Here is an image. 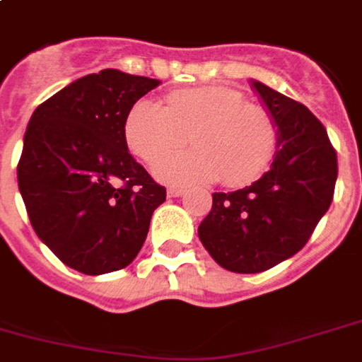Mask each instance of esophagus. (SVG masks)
<instances>
[{
  "instance_id": "esophagus-1",
  "label": "esophagus",
  "mask_w": 362,
  "mask_h": 362,
  "mask_svg": "<svg viewBox=\"0 0 362 362\" xmlns=\"http://www.w3.org/2000/svg\"><path fill=\"white\" fill-rule=\"evenodd\" d=\"M167 194L168 197H180V195L186 194V188H182V186H170Z\"/></svg>"
}]
</instances>
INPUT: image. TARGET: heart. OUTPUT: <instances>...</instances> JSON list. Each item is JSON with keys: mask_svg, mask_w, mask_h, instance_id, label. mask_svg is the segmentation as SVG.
I'll return each instance as SVG.
<instances>
[{"mask_svg": "<svg viewBox=\"0 0 362 362\" xmlns=\"http://www.w3.org/2000/svg\"><path fill=\"white\" fill-rule=\"evenodd\" d=\"M186 135L194 151L168 160L185 145ZM124 141L146 165L160 163L153 168L159 180L189 184L222 176L226 186L235 188L270 167L278 127L264 107L245 103L240 92L205 86L170 92L165 107L153 99L134 103L124 120Z\"/></svg>", "mask_w": 362, "mask_h": 362, "instance_id": "heart-1", "label": "heart"}]
</instances>
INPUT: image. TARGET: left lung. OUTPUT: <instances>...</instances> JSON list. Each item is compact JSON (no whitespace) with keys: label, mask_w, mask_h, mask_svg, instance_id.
Listing matches in <instances>:
<instances>
[{"label":"left lung","mask_w":362,"mask_h":362,"mask_svg":"<svg viewBox=\"0 0 362 362\" xmlns=\"http://www.w3.org/2000/svg\"><path fill=\"white\" fill-rule=\"evenodd\" d=\"M253 90L278 127L269 173L251 186L213 194L199 240L222 269L255 274L290 259L309 242L330 207L338 157L322 122L299 101L263 82Z\"/></svg>","instance_id":"1"}]
</instances>
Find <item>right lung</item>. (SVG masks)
<instances>
[{
    "label": "right lung",
    "mask_w": 362,
    "mask_h": 362,
    "mask_svg": "<svg viewBox=\"0 0 362 362\" xmlns=\"http://www.w3.org/2000/svg\"><path fill=\"white\" fill-rule=\"evenodd\" d=\"M159 84L105 69L74 80L32 113L18 189L40 240L82 274L132 263L167 197L124 141L130 109Z\"/></svg>",
    "instance_id": "1"
}]
</instances>
